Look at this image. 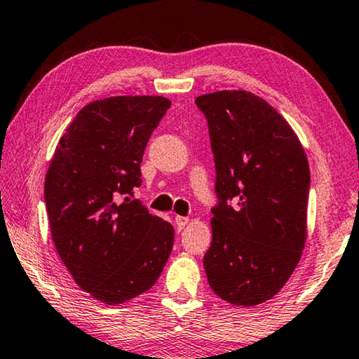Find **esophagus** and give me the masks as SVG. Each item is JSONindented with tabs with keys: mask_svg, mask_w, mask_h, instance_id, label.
Instances as JSON below:
<instances>
[{
	"mask_svg": "<svg viewBox=\"0 0 359 359\" xmlns=\"http://www.w3.org/2000/svg\"><path fill=\"white\" fill-rule=\"evenodd\" d=\"M187 224H189V217H182V215H177V217H175V229L179 231L184 230Z\"/></svg>",
	"mask_w": 359,
	"mask_h": 359,
	"instance_id": "34e87169",
	"label": "esophagus"
}]
</instances>
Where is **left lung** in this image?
<instances>
[{
  "label": "left lung",
  "instance_id": "8db88e82",
  "mask_svg": "<svg viewBox=\"0 0 359 359\" xmlns=\"http://www.w3.org/2000/svg\"><path fill=\"white\" fill-rule=\"evenodd\" d=\"M195 104L208 119L219 200L203 259L209 286L233 305H259L302 255L309 161L286 119L252 93L219 90Z\"/></svg>",
  "mask_w": 359,
  "mask_h": 359
}]
</instances>
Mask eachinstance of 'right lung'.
Segmentation results:
<instances>
[{"mask_svg": "<svg viewBox=\"0 0 359 359\" xmlns=\"http://www.w3.org/2000/svg\"><path fill=\"white\" fill-rule=\"evenodd\" d=\"M170 107L158 95H118L79 110L44 180L54 246L83 291L107 305L156 283L172 251L174 226L134 200L150 135ZM126 194L125 201L117 198Z\"/></svg>", "mask_w": 359, "mask_h": 359, "instance_id": "1", "label": "right lung"}]
</instances>
